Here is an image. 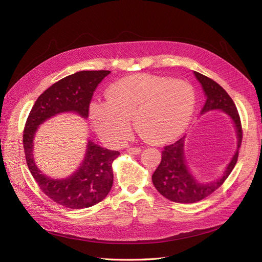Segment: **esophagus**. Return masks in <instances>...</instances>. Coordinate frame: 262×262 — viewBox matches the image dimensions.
Segmentation results:
<instances>
[{
  "label": "esophagus",
  "mask_w": 262,
  "mask_h": 262,
  "mask_svg": "<svg viewBox=\"0 0 262 262\" xmlns=\"http://www.w3.org/2000/svg\"><path fill=\"white\" fill-rule=\"evenodd\" d=\"M128 153L131 155H138L141 153V147H137V146H132L128 148Z\"/></svg>",
  "instance_id": "obj_1"
}]
</instances>
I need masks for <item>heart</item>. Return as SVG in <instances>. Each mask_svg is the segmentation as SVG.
I'll list each match as a JSON object with an SVG mask.
<instances>
[{
    "label": "heart",
    "mask_w": 262,
    "mask_h": 262,
    "mask_svg": "<svg viewBox=\"0 0 262 262\" xmlns=\"http://www.w3.org/2000/svg\"><path fill=\"white\" fill-rule=\"evenodd\" d=\"M194 107L195 94L187 82L138 74L110 85L106 100L93 101L90 115L96 131L113 143L126 140L134 119L142 139L161 144L181 136Z\"/></svg>",
    "instance_id": "heart-1"
}]
</instances>
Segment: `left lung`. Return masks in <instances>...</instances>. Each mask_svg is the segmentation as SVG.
Returning a JSON list of instances; mask_svg holds the SVG:
<instances>
[{"label":"left lung","instance_id":"1","mask_svg":"<svg viewBox=\"0 0 262 262\" xmlns=\"http://www.w3.org/2000/svg\"><path fill=\"white\" fill-rule=\"evenodd\" d=\"M194 75L201 83L205 96H207V101L201 113H207L213 109H222L234 121L237 138H238V145L223 177L208 185L196 182L187 169L184 156L185 137L178 139L169 145L164 146L162 150V161L154 171L152 180L158 192L166 199L177 203H194L201 201L223 185L237 163L238 150L243 140L241 118L233 99L229 97L223 87L211 80L210 77L198 72H194Z\"/></svg>","mask_w":262,"mask_h":262}]
</instances>
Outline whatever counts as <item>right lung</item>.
<instances>
[{
  "label": "right lung",
  "instance_id": "1",
  "mask_svg": "<svg viewBox=\"0 0 262 262\" xmlns=\"http://www.w3.org/2000/svg\"><path fill=\"white\" fill-rule=\"evenodd\" d=\"M109 73L105 70L81 71L54 83L38 97L24 128L23 145L30 173L46 195L69 209H86L105 199L114 182L113 163L120 153L90 141L81 168L70 178L54 180L41 173L34 163V134L38 125L60 113L75 112L89 117L94 92Z\"/></svg>",
  "mask_w": 262,
  "mask_h": 262
}]
</instances>
